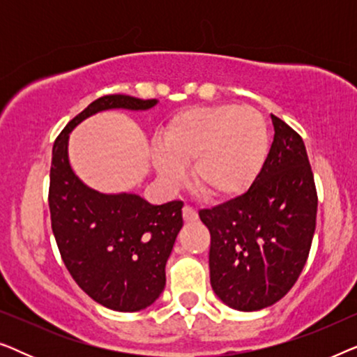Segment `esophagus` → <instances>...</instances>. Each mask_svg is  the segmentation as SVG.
Instances as JSON below:
<instances>
[{
  "mask_svg": "<svg viewBox=\"0 0 357 357\" xmlns=\"http://www.w3.org/2000/svg\"><path fill=\"white\" fill-rule=\"evenodd\" d=\"M182 214H183V221L185 222H197L198 221L197 209H195L193 206H190V204H185L183 209H182Z\"/></svg>",
  "mask_w": 357,
  "mask_h": 357,
  "instance_id": "1",
  "label": "esophagus"
}]
</instances>
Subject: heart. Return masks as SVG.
<instances>
[{
	"instance_id": "b5f03b06",
	"label": "heart",
	"mask_w": 357,
	"mask_h": 357,
	"mask_svg": "<svg viewBox=\"0 0 357 357\" xmlns=\"http://www.w3.org/2000/svg\"><path fill=\"white\" fill-rule=\"evenodd\" d=\"M270 153V131L252 107L218 104L192 107L170 116L153 160L170 188L183 183V165L192 162V180L213 199H234L260 177Z\"/></svg>"
}]
</instances>
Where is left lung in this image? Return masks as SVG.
<instances>
[{
	"label": "left lung",
	"instance_id": "left-lung-1",
	"mask_svg": "<svg viewBox=\"0 0 357 357\" xmlns=\"http://www.w3.org/2000/svg\"><path fill=\"white\" fill-rule=\"evenodd\" d=\"M275 139L255 185L199 219L211 234L209 278L231 309L253 312L282 299L309 257L317 190L304 141L271 115Z\"/></svg>",
	"mask_w": 357,
	"mask_h": 357
}]
</instances>
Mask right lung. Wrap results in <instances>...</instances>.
Returning a JSON list of instances; mask_svg holds the SVG:
<instances>
[{
	"mask_svg": "<svg viewBox=\"0 0 357 357\" xmlns=\"http://www.w3.org/2000/svg\"><path fill=\"white\" fill-rule=\"evenodd\" d=\"M155 99L104 96L76 115L52 151L48 206L63 263L91 299L116 312L146 309L165 286V263L183 226L182 202L151 204L135 193L105 195L73 172L68 139L102 110H148Z\"/></svg>",
	"mask_w": 357,
	"mask_h": 357,
	"instance_id": "obj_1",
	"label": "right lung"
}]
</instances>
